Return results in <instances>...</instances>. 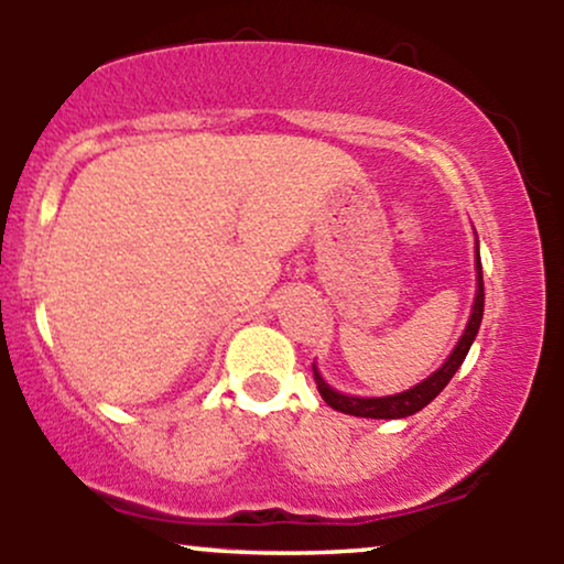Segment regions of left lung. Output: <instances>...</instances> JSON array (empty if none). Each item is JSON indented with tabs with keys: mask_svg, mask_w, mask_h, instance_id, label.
I'll use <instances>...</instances> for the list:
<instances>
[{
	"mask_svg": "<svg viewBox=\"0 0 564 564\" xmlns=\"http://www.w3.org/2000/svg\"><path fill=\"white\" fill-rule=\"evenodd\" d=\"M482 307H485L482 264H480V254H477V296H475V304H471V318L467 323V332H464L462 339H458V345L451 352V358L445 360V364L440 366L430 379H424L422 384H416L413 390L390 394V398H349V394L332 390V387L321 379V373L315 371V381H318L323 400H326L334 411L349 413V416H366V419H403V416H411V413L422 411L424 405H430L432 400L445 390V384L453 379V373L462 368L471 341H475L477 332H480Z\"/></svg>",
	"mask_w": 564,
	"mask_h": 564,
	"instance_id": "8db88e82",
	"label": "left lung"
}]
</instances>
